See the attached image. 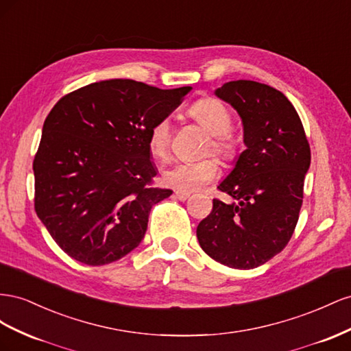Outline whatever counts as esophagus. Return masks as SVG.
Returning a JSON list of instances; mask_svg holds the SVG:
<instances>
[{"label": "esophagus", "instance_id": "34e87169", "mask_svg": "<svg viewBox=\"0 0 351 351\" xmlns=\"http://www.w3.org/2000/svg\"><path fill=\"white\" fill-rule=\"evenodd\" d=\"M173 197L176 199H181V202H185V199L189 198V193H185V191H175L173 193Z\"/></svg>", "mask_w": 351, "mask_h": 351}]
</instances>
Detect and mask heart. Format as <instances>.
<instances>
[{"label": "heart", "mask_w": 351, "mask_h": 351, "mask_svg": "<svg viewBox=\"0 0 351 351\" xmlns=\"http://www.w3.org/2000/svg\"><path fill=\"white\" fill-rule=\"evenodd\" d=\"M188 114L210 134L206 153H215L225 162H234L241 154L243 143L232 131V114L229 108L213 97L197 99L188 108ZM172 131L167 119L156 122L148 132V149L156 158H166L170 149ZM219 175V163L215 157L198 162H176L165 170V182L179 191H194L215 181Z\"/></svg>", "instance_id": "obj_1"}]
</instances>
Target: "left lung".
Returning <instances> with one entry per match:
<instances>
[{
  "mask_svg": "<svg viewBox=\"0 0 351 351\" xmlns=\"http://www.w3.org/2000/svg\"><path fill=\"white\" fill-rule=\"evenodd\" d=\"M216 95L241 116L247 149L217 186L234 202L215 198L212 212L197 226V238L216 262L253 269L281 253L294 234L310 145L294 106L278 89L232 81L217 88Z\"/></svg>",
  "mask_w": 351,
  "mask_h": 351,
  "instance_id": "8db88e82",
  "label": "left lung"
}]
</instances>
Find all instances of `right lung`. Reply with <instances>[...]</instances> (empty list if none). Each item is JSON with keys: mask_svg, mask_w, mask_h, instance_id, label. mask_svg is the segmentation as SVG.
Here are the masks:
<instances>
[{"mask_svg": "<svg viewBox=\"0 0 351 351\" xmlns=\"http://www.w3.org/2000/svg\"><path fill=\"white\" fill-rule=\"evenodd\" d=\"M189 91L110 79L58 99L34 158L35 212L67 256L101 266L143 241L152 207L172 194L153 185L148 132Z\"/></svg>", "mask_w": 351, "mask_h": 351, "instance_id": "1", "label": "right lung"}]
</instances>
